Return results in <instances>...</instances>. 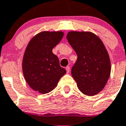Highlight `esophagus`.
Segmentation results:
<instances>
[{
  "mask_svg": "<svg viewBox=\"0 0 126 126\" xmlns=\"http://www.w3.org/2000/svg\"><path fill=\"white\" fill-rule=\"evenodd\" d=\"M66 71H67V73H69V71H70V67L67 66V67H66Z\"/></svg>",
  "mask_w": 126,
  "mask_h": 126,
  "instance_id": "esophagus-1",
  "label": "esophagus"
}]
</instances>
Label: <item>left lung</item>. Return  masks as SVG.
Masks as SVG:
<instances>
[{
  "label": "left lung",
  "mask_w": 126,
  "mask_h": 126,
  "mask_svg": "<svg viewBox=\"0 0 126 126\" xmlns=\"http://www.w3.org/2000/svg\"><path fill=\"white\" fill-rule=\"evenodd\" d=\"M67 39L77 55L71 75L78 89L89 96L99 94L111 73L110 59L103 42L89 31H70Z\"/></svg>",
  "instance_id": "left-lung-1"
}]
</instances>
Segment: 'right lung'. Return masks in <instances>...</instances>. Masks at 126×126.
<instances>
[{"mask_svg": "<svg viewBox=\"0 0 126 126\" xmlns=\"http://www.w3.org/2000/svg\"><path fill=\"white\" fill-rule=\"evenodd\" d=\"M62 31H42L31 39L23 55V73L33 90L45 94L53 90L66 70L52 50L62 39Z\"/></svg>", "mask_w": 126, "mask_h": 126, "instance_id": "1", "label": "right lung"}]
</instances>
